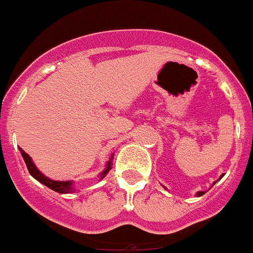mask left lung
I'll return each mask as SVG.
<instances>
[{"instance_id": "obj_1", "label": "left lung", "mask_w": 253, "mask_h": 253, "mask_svg": "<svg viewBox=\"0 0 253 253\" xmlns=\"http://www.w3.org/2000/svg\"><path fill=\"white\" fill-rule=\"evenodd\" d=\"M204 193H205V192H199V193H197V196H203Z\"/></svg>"}]
</instances>
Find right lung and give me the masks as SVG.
Instances as JSON below:
<instances>
[{
  "instance_id": "obj_1",
  "label": "right lung",
  "mask_w": 253,
  "mask_h": 253,
  "mask_svg": "<svg viewBox=\"0 0 253 253\" xmlns=\"http://www.w3.org/2000/svg\"><path fill=\"white\" fill-rule=\"evenodd\" d=\"M21 153H22V157H23L24 162H26V166H27V169L28 172H30V175L31 176H34L38 181H40L42 184H44L45 187L50 188V189H53L54 192H58V193H70V192H74V188H73V184L72 181H54V180H50V179H48L46 176H44L43 173L40 172L39 169H36L35 165H34V162H32V159L30 158V155L26 153L24 150H22L21 149ZM111 159H112V157H111ZM111 169V161L108 162V165H107V169L103 171L102 173H100V177H104L107 175V173L110 172Z\"/></svg>"
}]
</instances>
